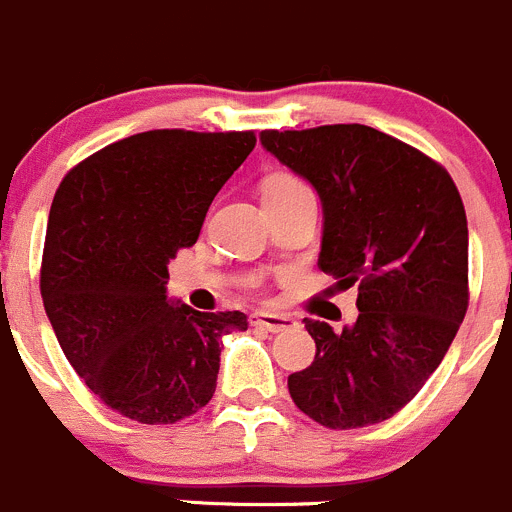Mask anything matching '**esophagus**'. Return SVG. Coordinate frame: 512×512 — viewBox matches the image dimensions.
I'll list each match as a JSON object with an SVG mask.
<instances>
[{"label": "esophagus", "mask_w": 512, "mask_h": 512, "mask_svg": "<svg viewBox=\"0 0 512 512\" xmlns=\"http://www.w3.org/2000/svg\"><path fill=\"white\" fill-rule=\"evenodd\" d=\"M253 325L269 332H284V330H294L299 322L294 320V317H289V314L259 312V314H253Z\"/></svg>", "instance_id": "1"}]
</instances>
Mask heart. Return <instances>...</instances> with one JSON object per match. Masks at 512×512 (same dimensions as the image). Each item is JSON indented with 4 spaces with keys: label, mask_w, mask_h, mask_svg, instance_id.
Listing matches in <instances>:
<instances>
[{
    "label": "heart",
    "mask_w": 512,
    "mask_h": 512,
    "mask_svg": "<svg viewBox=\"0 0 512 512\" xmlns=\"http://www.w3.org/2000/svg\"><path fill=\"white\" fill-rule=\"evenodd\" d=\"M299 185H302V182H299L297 177L284 175V172H281V175H271L269 180L264 182V195H266V192H284V190H292V187H299Z\"/></svg>",
    "instance_id": "obj_1"
}]
</instances>
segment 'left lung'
I'll use <instances>...</instances> for the list:
<instances>
[{
	"label": "left lung",
	"instance_id": "1",
	"mask_svg": "<svg viewBox=\"0 0 512 512\" xmlns=\"http://www.w3.org/2000/svg\"><path fill=\"white\" fill-rule=\"evenodd\" d=\"M322 200L325 274L358 284V320H304L317 353L289 375L299 411L358 429L401 411L439 368L467 312V215L442 164L363 124L261 131Z\"/></svg>",
	"mask_w": 512,
	"mask_h": 512
}]
</instances>
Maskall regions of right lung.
<instances>
[{"instance_id": "1", "label": "right lung", "mask_w": 512, "mask_h": 512, "mask_svg": "<svg viewBox=\"0 0 512 512\" xmlns=\"http://www.w3.org/2000/svg\"><path fill=\"white\" fill-rule=\"evenodd\" d=\"M253 147V131H142L75 164L55 192L45 312L75 373L126 419L175 424L203 409L220 340L248 327L243 312H198L164 287Z\"/></svg>"}]
</instances>
